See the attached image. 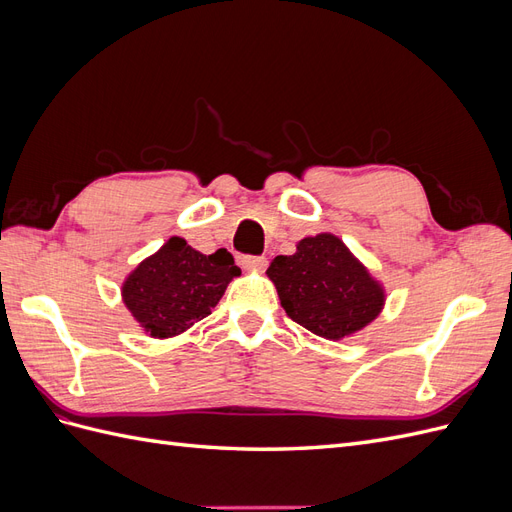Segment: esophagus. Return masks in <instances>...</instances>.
<instances>
[{
	"instance_id": "34e87169",
	"label": "esophagus",
	"mask_w": 512,
	"mask_h": 512,
	"mask_svg": "<svg viewBox=\"0 0 512 512\" xmlns=\"http://www.w3.org/2000/svg\"><path fill=\"white\" fill-rule=\"evenodd\" d=\"M241 267L247 269V271H265L267 258L265 256H243Z\"/></svg>"
}]
</instances>
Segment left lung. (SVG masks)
<instances>
[{
    "label": "left lung",
    "mask_w": 512,
    "mask_h": 512,
    "mask_svg": "<svg viewBox=\"0 0 512 512\" xmlns=\"http://www.w3.org/2000/svg\"><path fill=\"white\" fill-rule=\"evenodd\" d=\"M267 275L286 314L333 342L365 329L386 301L384 286L331 232L301 239L292 256H275Z\"/></svg>",
    "instance_id": "left-lung-1"
}]
</instances>
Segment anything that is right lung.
Listing matches in <instances>:
<instances>
[{"mask_svg":"<svg viewBox=\"0 0 512 512\" xmlns=\"http://www.w3.org/2000/svg\"><path fill=\"white\" fill-rule=\"evenodd\" d=\"M237 275L241 269L224 247L207 256L170 237L126 277L121 299L145 333L166 339L207 318Z\"/></svg>","mask_w":512,"mask_h":512,"instance_id":"obj_1","label":"right lung"}]
</instances>
